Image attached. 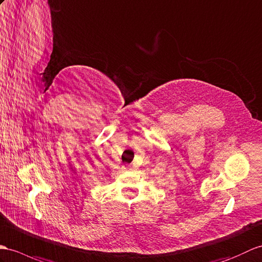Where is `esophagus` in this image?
I'll list each match as a JSON object with an SVG mask.
<instances>
[{"instance_id": "esophagus-1", "label": "esophagus", "mask_w": 262, "mask_h": 262, "mask_svg": "<svg viewBox=\"0 0 262 262\" xmlns=\"http://www.w3.org/2000/svg\"><path fill=\"white\" fill-rule=\"evenodd\" d=\"M125 168H126V169H132V165H129V164H126Z\"/></svg>"}]
</instances>
